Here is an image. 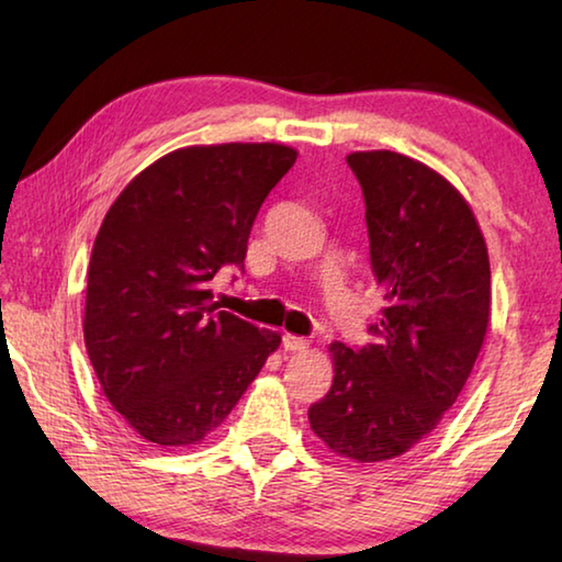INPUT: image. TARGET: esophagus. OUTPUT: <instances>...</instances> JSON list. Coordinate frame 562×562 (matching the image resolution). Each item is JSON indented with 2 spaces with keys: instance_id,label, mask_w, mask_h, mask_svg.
I'll list each match as a JSON object with an SVG mask.
<instances>
[{
  "instance_id": "1",
  "label": "esophagus",
  "mask_w": 562,
  "mask_h": 562,
  "mask_svg": "<svg viewBox=\"0 0 562 562\" xmlns=\"http://www.w3.org/2000/svg\"><path fill=\"white\" fill-rule=\"evenodd\" d=\"M282 347H284V351H304L310 347V341L304 337H297V335H284Z\"/></svg>"
}]
</instances>
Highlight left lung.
Wrapping results in <instances>:
<instances>
[{
    "label": "left lung",
    "instance_id": "1",
    "mask_svg": "<svg viewBox=\"0 0 562 562\" xmlns=\"http://www.w3.org/2000/svg\"><path fill=\"white\" fill-rule=\"evenodd\" d=\"M347 164L384 310L367 347L331 341L335 379L307 416L331 453L376 463L429 436L469 382L491 322V265L471 205L439 170L394 150H355Z\"/></svg>",
    "mask_w": 562,
    "mask_h": 562
}]
</instances>
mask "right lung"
Returning a JSON list of instances; mask_svg holds the SVG:
<instances>
[{
	"label": "right lung",
	"instance_id": "right-lung-1",
	"mask_svg": "<svg viewBox=\"0 0 562 562\" xmlns=\"http://www.w3.org/2000/svg\"><path fill=\"white\" fill-rule=\"evenodd\" d=\"M294 160L282 144L170 150L103 217L83 341L103 394L146 441L201 443L280 347L278 331L217 310L211 280L243 270L260 205Z\"/></svg>",
	"mask_w": 562,
	"mask_h": 562
}]
</instances>
